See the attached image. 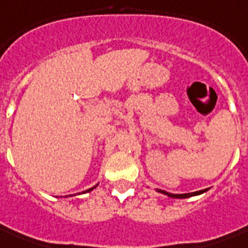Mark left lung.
<instances>
[{
  "instance_id": "left-lung-1",
  "label": "left lung",
  "mask_w": 248,
  "mask_h": 248,
  "mask_svg": "<svg viewBox=\"0 0 248 248\" xmlns=\"http://www.w3.org/2000/svg\"><path fill=\"white\" fill-rule=\"evenodd\" d=\"M159 193H162V194H166V196L171 197V198H189V197L197 196V194H202V193L207 192L208 189H203V190H198V192H193V193H185V194H172V193L165 192V190H161V189H157Z\"/></svg>"
}]
</instances>
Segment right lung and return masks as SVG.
Here are the masks:
<instances>
[{
	"instance_id": "1",
	"label": "right lung",
	"mask_w": 248,
	"mask_h": 248,
	"mask_svg": "<svg viewBox=\"0 0 248 248\" xmlns=\"http://www.w3.org/2000/svg\"><path fill=\"white\" fill-rule=\"evenodd\" d=\"M93 188H96V185H95V186H93V188H90V189H87V190H85V192H82V193H87V192H91V190H93ZM72 196V194H71Z\"/></svg>"
}]
</instances>
